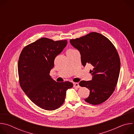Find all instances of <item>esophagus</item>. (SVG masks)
<instances>
[{
    "instance_id": "34e87169",
    "label": "esophagus",
    "mask_w": 134,
    "mask_h": 134,
    "mask_svg": "<svg viewBox=\"0 0 134 134\" xmlns=\"http://www.w3.org/2000/svg\"><path fill=\"white\" fill-rule=\"evenodd\" d=\"M74 87H77V88H80L81 86L79 85V83H74Z\"/></svg>"
}]
</instances>
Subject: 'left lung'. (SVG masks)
Returning a JSON list of instances; mask_svg holds the SVG:
<instances>
[{
    "label": "left lung",
    "mask_w": 134,
    "mask_h": 134,
    "mask_svg": "<svg viewBox=\"0 0 134 134\" xmlns=\"http://www.w3.org/2000/svg\"><path fill=\"white\" fill-rule=\"evenodd\" d=\"M70 43L80 51L83 66L90 64L93 67L90 70L92 80L79 84L90 91L85 101L93 105L102 103L114 92L119 78L120 61L116 48L107 37L97 32L71 39Z\"/></svg>",
    "instance_id": "left-lung-1"
}]
</instances>
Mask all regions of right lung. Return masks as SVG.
<instances>
[{
  "instance_id": "1",
  "label": "right lung",
  "mask_w": 134,
  "mask_h": 134,
  "mask_svg": "<svg viewBox=\"0 0 134 134\" xmlns=\"http://www.w3.org/2000/svg\"><path fill=\"white\" fill-rule=\"evenodd\" d=\"M67 44L42 37L22 50L18 62L20 86L28 98L40 108L49 111L64 102L66 91L73 86L69 82H57L49 74L54 60Z\"/></svg>"
}]
</instances>
